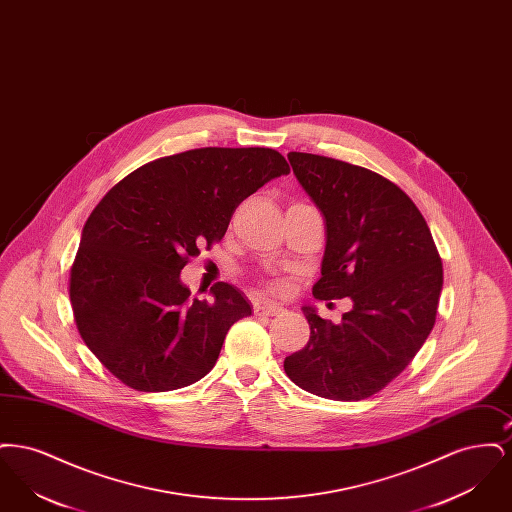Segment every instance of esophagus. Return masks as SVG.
<instances>
[{
    "mask_svg": "<svg viewBox=\"0 0 512 512\" xmlns=\"http://www.w3.org/2000/svg\"><path fill=\"white\" fill-rule=\"evenodd\" d=\"M282 311H284V309H282L280 305L270 303V301H257L255 307H253V313H255L257 317H276V315H280Z\"/></svg>",
    "mask_w": 512,
    "mask_h": 512,
    "instance_id": "34e87169",
    "label": "esophagus"
}]
</instances>
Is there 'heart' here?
<instances>
[{
  "instance_id": "obj_1",
  "label": "heart",
  "mask_w": 512,
  "mask_h": 512,
  "mask_svg": "<svg viewBox=\"0 0 512 512\" xmlns=\"http://www.w3.org/2000/svg\"><path fill=\"white\" fill-rule=\"evenodd\" d=\"M276 290H282V288H280V286H278V288H276Z\"/></svg>"
}]
</instances>
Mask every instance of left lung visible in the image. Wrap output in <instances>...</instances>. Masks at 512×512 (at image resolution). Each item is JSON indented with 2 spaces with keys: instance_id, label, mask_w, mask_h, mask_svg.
<instances>
[{
  "instance_id": "1",
  "label": "left lung",
  "mask_w": 512,
  "mask_h": 512,
  "mask_svg": "<svg viewBox=\"0 0 512 512\" xmlns=\"http://www.w3.org/2000/svg\"><path fill=\"white\" fill-rule=\"evenodd\" d=\"M326 226L320 301L351 297L340 324L303 307L311 338L284 361L295 386L334 401L384 390L430 336L443 267L413 199L378 172L340 159L288 153Z\"/></svg>"
}]
</instances>
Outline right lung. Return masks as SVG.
I'll use <instances>...</instances> for the list:
<instances>
[{"label": "right lung", "mask_w": 512, "mask_h": 512, "mask_svg": "<svg viewBox=\"0 0 512 512\" xmlns=\"http://www.w3.org/2000/svg\"><path fill=\"white\" fill-rule=\"evenodd\" d=\"M290 174L270 147H199L130 172L82 230L69 295L80 338L113 376L138 391L201 380L234 322L251 315L226 282L192 299L180 270L211 249L245 197Z\"/></svg>", "instance_id": "right-lung-1"}]
</instances>
